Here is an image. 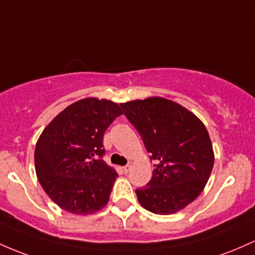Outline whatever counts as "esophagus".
<instances>
[{
    "instance_id": "esophagus-1",
    "label": "esophagus",
    "mask_w": 255,
    "mask_h": 255,
    "mask_svg": "<svg viewBox=\"0 0 255 255\" xmlns=\"http://www.w3.org/2000/svg\"><path fill=\"white\" fill-rule=\"evenodd\" d=\"M130 168H132V164H127V166L123 167V170H125V173H128L130 170Z\"/></svg>"
}]
</instances>
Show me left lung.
Segmentation results:
<instances>
[{
	"instance_id": "1",
	"label": "left lung",
	"mask_w": 255,
	"mask_h": 255,
	"mask_svg": "<svg viewBox=\"0 0 255 255\" xmlns=\"http://www.w3.org/2000/svg\"><path fill=\"white\" fill-rule=\"evenodd\" d=\"M126 117L140 134L150 159L151 180L135 190L139 203L155 214L177 213L205 189L214 151L202 121L178 103L161 97L122 103Z\"/></svg>"
}]
</instances>
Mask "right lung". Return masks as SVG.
Returning <instances> with one entry per match:
<instances>
[{
  "instance_id": "1",
  "label": "right lung",
  "mask_w": 255,
  "mask_h": 255,
  "mask_svg": "<svg viewBox=\"0 0 255 255\" xmlns=\"http://www.w3.org/2000/svg\"><path fill=\"white\" fill-rule=\"evenodd\" d=\"M119 104L85 98L58 114L35 147V169L50 200L69 213L93 214L108 205L119 174L103 161V136Z\"/></svg>"
}]
</instances>
